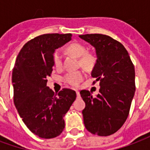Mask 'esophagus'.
<instances>
[{
	"instance_id": "34e87169",
	"label": "esophagus",
	"mask_w": 150,
	"mask_h": 150,
	"mask_svg": "<svg viewBox=\"0 0 150 150\" xmlns=\"http://www.w3.org/2000/svg\"><path fill=\"white\" fill-rule=\"evenodd\" d=\"M76 96H80V91H77V90H76Z\"/></svg>"
}]
</instances>
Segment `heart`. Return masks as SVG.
Masks as SVG:
<instances>
[{"mask_svg":"<svg viewBox=\"0 0 150 150\" xmlns=\"http://www.w3.org/2000/svg\"><path fill=\"white\" fill-rule=\"evenodd\" d=\"M68 52L74 54L77 58H81L80 62L82 67L85 69H91L95 65L96 59L93 55L87 54L88 50L83 45L79 43H74L68 47ZM53 61H54V67L56 68H60L62 65V54L59 50L55 51L53 55ZM84 74L81 71L70 72L66 75L64 81L67 83L72 86H77L81 81H83Z\"/></svg>","mask_w":150,"mask_h":150,"instance_id":"obj_1","label":"heart"}]
</instances>
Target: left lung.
Returning a JSON list of instances; mask_svg holds the SVG:
<instances>
[{
    "mask_svg": "<svg viewBox=\"0 0 150 150\" xmlns=\"http://www.w3.org/2000/svg\"><path fill=\"white\" fill-rule=\"evenodd\" d=\"M79 38L96 49L91 76L100 85L96 97L87 90L80 92L85 103L83 124L92 134L108 136L122 127L129 113L135 92L134 65L124 45L109 36L95 33Z\"/></svg>",
    "mask_w": 150,
    "mask_h": 150,
    "instance_id": "left-lung-1",
    "label": "left lung"
}]
</instances>
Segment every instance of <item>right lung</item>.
<instances>
[{
	"label": "right lung",
	"mask_w": 150,
	"mask_h": 150,
	"mask_svg": "<svg viewBox=\"0 0 150 150\" xmlns=\"http://www.w3.org/2000/svg\"><path fill=\"white\" fill-rule=\"evenodd\" d=\"M72 34H43L28 41L16 58L12 71L14 103L29 130L42 139L59 136L63 117L76 99V92L64 88L55 95L47 86L54 66L57 48L72 40Z\"/></svg>",
	"instance_id": "1"
}]
</instances>
